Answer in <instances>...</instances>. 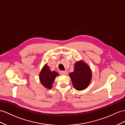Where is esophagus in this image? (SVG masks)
<instances>
[{
  "instance_id": "34e87169",
  "label": "esophagus",
  "mask_w": 125,
  "mask_h": 125,
  "mask_svg": "<svg viewBox=\"0 0 125 125\" xmlns=\"http://www.w3.org/2000/svg\"><path fill=\"white\" fill-rule=\"evenodd\" d=\"M61 74H62V75H66L68 74V72L66 71H62L61 72Z\"/></svg>"
}]
</instances>
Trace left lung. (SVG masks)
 I'll return each instance as SVG.
<instances>
[{
    "label": "left lung",
    "mask_w": 125,
    "mask_h": 125,
    "mask_svg": "<svg viewBox=\"0 0 125 125\" xmlns=\"http://www.w3.org/2000/svg\"><path fill=\"white\" fill-rule=\"evenodd\" d=\"M73 87L78 91L84 90L90 84L92 72L90 67L82 61L76 62L74 71L69 73Z\"/></svg>",
    "instance_id": "1"
}]
</instances>
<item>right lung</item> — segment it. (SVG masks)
<instances>
[{
  "label": "right lung",
  "instance_id": "right-lung-1",
  "mask_svg": "<svg viewBox=\"0 0 125 125\" xmlns=\"http://www.w3.org/2000/svg\"><path fill=\"white\" fill-rule=\"evenodd\" d=\"M58 75H59V73L55 71H51L49 66L46 64L40 73V80L42 84L45 88L50 89L52 87L56 76Z\"/></svg>",
  "mask_w": 125,
  "mask_h": 125
}]
</instances>
